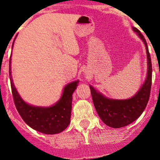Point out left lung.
I'll return each instance as SVG.
<instances>
[{
  "instance_id": "obj_1",
  "label": "left lung",
  "mask_w": 160,
  "mask_h": 160,
  "mask_svg": "<svg viewBox=\"0 0 160 160\" xmlns=\"http://www.w3.org/2000/svg\"><path fill=\"white\" fill-rule=\"evenodd\" d=\"M133 30L142 39L146 46L148 59L147 78L138 93L128 100H112L104 97L90 86L93 105L98 115L105 125L111 128H122L132 123L142 114L149 99L152 71L151 57L147 42L142 34L138 28L133 27Z\"/></svg>"
}]
</instances>
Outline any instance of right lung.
Returning a JSON list of instances; mask_svg holds the SVG:
<instances>
[{
	"mask_svg": "<svg viewBox=\"0 0 160 160\" xmlns=\"http://www.w3.org/2000/svg\"><path fill=\"white\" fill-rule=\"evenodd\" d=\"M9 75L14 104L27 125L44 134L59 133L68 126L72 108V94L78 85V81L72 82L65 87L62 98L55 105L50 108H38L26 104L18 93L11 77V59Z\"/></svg>",
	"mask_w": 160,
	"mask_h": 160,
	"instance_id": "1",
	"label": "right lung"
}]
</instances>
